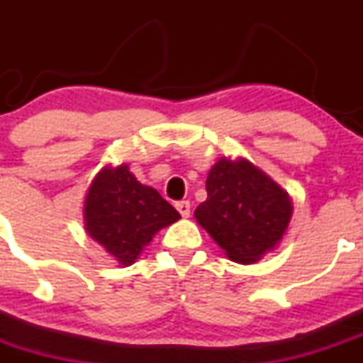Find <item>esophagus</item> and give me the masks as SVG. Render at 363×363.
<instances>
[{
    "label": "esophagus",
    "mask_w": 363,
    "mask_h": 363,
    "mask_svg": "<svg viewBox=\"0 0 363 363\" xmlns=\"http://www.w3.org/2000/svg\"><path fill=\"white\" fill-rule=\"evenodd\" d=\"M175 207H177V211L181 212L182 218H188L189 212H191V205H189L188 200H182V202H177V203H175Z\"/></svg>",
    "instance_id": "obj_1"
}]
</instances>
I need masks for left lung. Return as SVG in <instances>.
<instances>
[{
	"instance_id": "1",
	"label": "left lung",
	"mask_w": 363,
	"mask_h": 363,
	"mask_svg": "<svg viewBox=\"0 0 363 363\" xmlns=\"http://www.w3.org/2000/svg\"><path fill=\"white\" fill-rule=\"evenodd\" d=\"M205 189L207 200L196 207L195 218L233 262L262 258L288 228L290 196L250 161L219 160Z\"/></svg>"
}]
</instances>
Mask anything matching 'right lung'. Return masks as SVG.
<instances>
[{"instance_id":"obj_1","label":"right lung","mask_w":363,"mask_h":363,"mask_svg":"<svg viewBox=\"0 0 363 363\" xmlns=\"http://www.w3.org/2000/svg\"><path fill=\"white\" fill-rule=\"evenodd\" d=\"M181 218L156 189L140 184L128 164L105 168L84 207L86 230L121 265H130L155 233Z\"/></svg>"}]
</instances>
